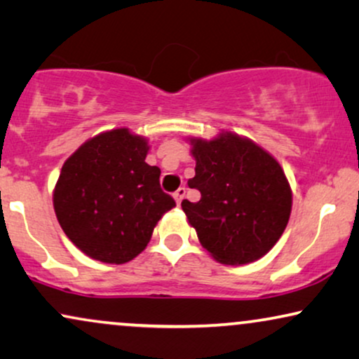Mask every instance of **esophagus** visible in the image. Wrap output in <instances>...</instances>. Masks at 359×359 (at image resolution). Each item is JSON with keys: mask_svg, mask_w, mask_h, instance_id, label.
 I'll use <instances>...</instances> for the list:
<instances>
[{"mask_svg": "<svg viewBox=\"0 0 359 359\" xmlns=\"http://www.w3.org/2000/svg\"><path fill=\"white\" fill-rule=\"evenodd\" d=\"M185 192H187V190H185V187H179L174 192V198H175V202H177V205H180L182 203V198L185 197Z\"/></svg>", "mask_w": 359, "mask_h": 359, "instance_id": "obj_1", "label": "esophagus"}]
</instances>
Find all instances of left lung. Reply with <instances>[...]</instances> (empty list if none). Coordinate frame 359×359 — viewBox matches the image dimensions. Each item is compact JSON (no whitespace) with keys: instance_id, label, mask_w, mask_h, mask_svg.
Listing matches in <instances>:
<instances>
[{"instance_id":"8db88e82","label":"left lung","mask_w":359,"mask_h":359,"mask_svg":"<svg viewBox=\"0 0 359 359\" xmlns=\"http://www.w3.org/2000/svg\"><path fill=\"white\" fill-rule=\"evenodd\" d=\"M197 161L190 189L197 203L182 210L202 246L222 264L259 259L287 226L292 192L283 167L269 152L233 133L212 141L190 140Z\"/></svg>"}]
</instances>
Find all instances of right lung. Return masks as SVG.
<instances>
[{
    "mask_svg": "<svg viewBox=\"0 0 359 359\" xmlns=\"http://www.w3.org/2000/svg\"><path fill=\"white\" fill-rule=\"evenodd\" d=\"M147 141L126 128L92 137L62 165L54 210L69 240L109 264L135 259L162 215L175 207L161 169L146 162Z\"/></svg>",
    "mask_w": 359,
    "mask_h": 359,
    "instance_id": "1",
    "label": "right lung"
}]
</instances>
